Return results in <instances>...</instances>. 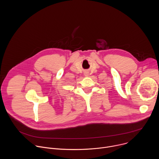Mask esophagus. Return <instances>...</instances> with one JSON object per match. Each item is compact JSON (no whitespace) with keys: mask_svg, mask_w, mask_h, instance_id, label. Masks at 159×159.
Listing matches in <instances>:
<instances>
[{"mask_svg":"<svg viewBox=\"0 0 159 159\" xmlns=\"http://www.w3.org/2000/svg\"><path fill=\"white\" fill-rule=\"evenodd\" d=\"M84 75H85V77H87V76L89 75V74H88V73H87V72H85V73L84 74Z\"/></svg>","mask_w":159,"mask_h":159,"instance_id":"1","label":"esophagus"}]
</instances>
